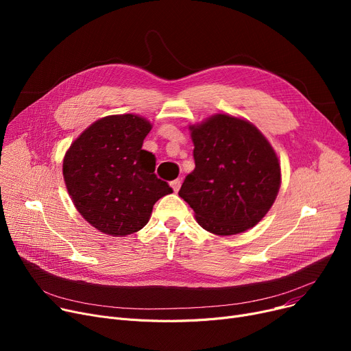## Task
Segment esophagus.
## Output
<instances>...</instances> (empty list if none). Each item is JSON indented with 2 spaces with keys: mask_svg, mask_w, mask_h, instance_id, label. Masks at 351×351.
Masks as SVG:
<instances>
[{
  "mask_svg": "<svg viewBox=\"0 0 351 351\" xmlns=\"http://www.w3.org/2000/svg\"><path fill=\"white\" fill-rule=\"evenodd\" d=\"M180 185H182V180H180V179H175V180H172V182H171V186H172V189H173L175 192H178V191H179Z\"/></svg>",
  "mask_w": 351,
  "mask_h": 351,
  "instance_id": "34e87169",
  "label": "esophagus"
}]
</instances>
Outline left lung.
<instances>
[{"instance_id":"1","label":"left lung","mask_w":351,"mask_h":351,"mask_svg":"<svg viewBox=\"0 0 351 351\" xmlns=\"http://www.w3.org/2000/svg\"><path fill=\"white\" fill-rule=\"evenodd\" d=\"M195 169L179 196L210 233H242L265 217L280 188V163L253 123L216 114L191 126Z\"/></svg>"}]
</instances>
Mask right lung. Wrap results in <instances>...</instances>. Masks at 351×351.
Masks as SVG:
<instances>
[{
    "mask_svg": "<svg viewBox=\"0 0 351 351\" xmlns=\"http://www.w3.org/2000/svg\"><path fill=\"white\" fill-rule=\"evenodd\" d=\"M152 125L125 114L92 123L72 142L62 163L68 193L89 225L105 234L141 230L154 205L172 193L155 172L156 158L142 149Z\"/></svg>",
    "mask_w": 351,
    "mask_h": 351,
    "instance_id": "right-lung-1",
    "label": "right lung"
}]
</instances>
